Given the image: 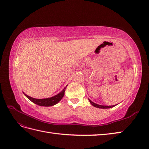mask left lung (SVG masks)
Returning <instances> with one entry per match:
<instances>
[{"label":"left lung","mask_w":149,"mask_h":149,"mask_svg":"<svg viewBox=\"0 0 149 149\" xmlns=\"http://www.w3.org/2000/svg\"><path fill=\"white\" fill-rule=\"evenodd\" d=\"M88 101H90L91 104L94 106V107H96V108H112V107H114L115 106H116V104L115 105H113V106H104V105H100V104H95L94 103V102H92L91 100H89L88 99Z\"/></svg>","instance_id":"obj_1"}]
</instances>
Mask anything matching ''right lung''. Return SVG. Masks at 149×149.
<instances>
[{"mask_svg":"<svg viewBox=\"0 0 149 149\" xmlns=\"http://www.w3.org/2000/svg\"><path fill=\"white\" fill-rule=\"evenodd\" d=\"M65 88H66V87L60 92V93H58V94L55 95L52 97L46 98V99L33 98L32 97L29 96V95H27V94H25L24 92V94L30 101H31L32 102H33L34 103L36 104L42 106V107H51V106H54L57 103H58V102L62 100V97H63L64 95V92L65 91Z\"/></svg>","mask_w":149,"mask_h":149,"instance_id":"1","label":"right lung"}]
</instances>
